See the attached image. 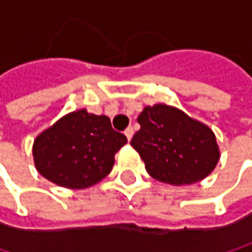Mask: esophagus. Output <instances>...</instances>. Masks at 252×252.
I'll use <instances>...</instances> for the list:
<instances>
[{"instance_id": "34e87169", "label": "esophagus", "mask_w": 252, "mask_h": 252, "mask_svg": "<svg viewBox=\"0 0 252 252\" xmlns=\"http://www.w3.org/2000/svg\"><path fill=\"white\" fill-rule=\"evenodd\" d=\"M126 135L128 140H131V138H132V135H134V128H132V126H128V128H126Z\"/></svg>"}]
</instances>
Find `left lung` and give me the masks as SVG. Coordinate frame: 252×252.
I'll use <instances>...</instances> for the list:
<instances>
[{
    "instance_id": "8db88e82",
    "label": "left lung",
    "mask_w": 252,
    "mask_h": 252,
    "mask_svg": "<svg viewBox=\"0 0 252 252\" xmlns=\"http://www.w3.org/2000/svg\"><path fill=\"white\" fill-rule=\"evenodd\" d=\"M131 146L149 175L171 185L194 184L213 172L220 150L210 126L165 103L146 106Z\"/></svg>"
}]
</instances>
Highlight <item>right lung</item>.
<instances>
[{"mask_svg":"<svg viewBox=\"0 0 252 252\" xmlns=\"http://www.w3.org/2000/svg\"><path fill=\"white\" fill-rule=\"evenodd\" d=\"M126 143L106 115L78 109L43 129L33 141L37 172L70 189L89 188L112 171L115 153Z\"/></svg>","mask_w":252,"mask_h":252,"instance_id":"add662e5","label":"right lung"}]
</instances>
